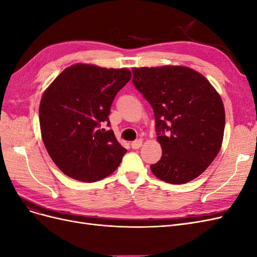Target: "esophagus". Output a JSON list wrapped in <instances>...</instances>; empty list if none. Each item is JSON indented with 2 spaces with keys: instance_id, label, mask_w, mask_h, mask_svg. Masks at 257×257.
<instances>
[{
  "instance_id": "34e87169",
  "label": "esophagus",
  "mask_w": 257,
  "mask_h": 257,
  "mask_svg": "<svg viewBox=\"0 0 257 257\" xmlns=\"http://www.w3.org/2000/svg\"><path fill=\"white\" fill-rule=\"evenodd\" d=\"M143 146V141L142 139H136V141H134L133 143L131 144V147L132 149H139Z\"/></svg>"
}]
</instances>
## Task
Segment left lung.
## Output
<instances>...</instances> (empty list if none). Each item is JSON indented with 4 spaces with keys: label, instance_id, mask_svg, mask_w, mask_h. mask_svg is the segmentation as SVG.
Masks as SVG:
<instances>
[{
    "label": "left lung",
    "instance_id": "1",
    "mask_svg": "<svg viewBox=\"0 0 257 257\" xmlns=\"http://www.w3.org/2000/svg\"><path fill=\"white\" fill-rule=\"evenodd\" d=\"M133 83L152 106L162 158L150 166L162 181L183 184L203 174L224 135L222 98L205 77L186 66L133 68Z\"/></svg>",
    "mask_w": 257,
    "mask_h": 257
}]
</instances>
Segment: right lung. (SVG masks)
I'll return each mask as SVG.
<instances>
[{
  "label": "right lung",
  "instance_id": "add662e5",
  "mask_svg": "<svg viewBox=\"0 0 257 257\" xmlns=\"http://www.w3.org/2000/svg\"><path fill=\"white\" fill-rule=\"evenodd\" d=\"M132 77L127 68L74 64L46 89L40 104L42 138L51 160L66 176L95 182L118 168L126 149L109 126L113 99Z\"/></svg>",
  "mask_w": 257,
  "mask_h": 257
}]
</instances>
